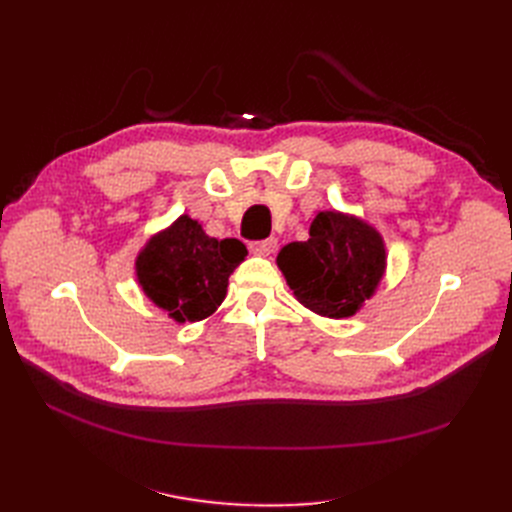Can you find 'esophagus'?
I'll list each match as a JSON object with an SVG mask.
<instances>
[{
  "mask_svg": "<svg viewBox=\"0 0 512 512\" xmlns=\"http://www.w3.org/2000/svg\"><path fill=\"white\" fill-rule=\"evenodd\" d=\"M275 247H277V241L273 237H269V239H262V241H252L250 252L256 254V256H269V254L275 252Z\"/></svg>",
  "mask_w": 512,
  "mask_h": 512,
  "instance_id": "obj_1",
  "label": "esophagus"
}]
</instances>
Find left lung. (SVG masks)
Listing matches in <instances>:
<instances>
[{
  "mask_svg": "<svg viewBox=\"0 0 512 512\" xmlns=\"http://www.w3.org/2000/svg\"><path fill=\"white\" fill-rule=\"evenodd\" d=\"M277 267L301 305L327 318H348L376 292L386 250L374 226L354 215L320 211L309 239L284 245Z\"/></svg>",
  "mask_w": 512,
  "mask_h": 512,
  "instance_id": "8db88e82",
  "label": "left lung"
}]
</instances>
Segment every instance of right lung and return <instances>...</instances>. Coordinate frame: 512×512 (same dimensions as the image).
I'll return each instance as SVG.
<instances>
[{"label": "right lung", "mask_w": 512, "mask_h": 512, "mask_svg": "<svg viewBox=\"0 0 512 512\" xmlns=\"http://www.w3.org/2000/svg\"><path fill=\"white\" fill-rule=\"evenodd\" d=\"M245 256L239 239L218 241L190 215H181L147 241L136 258V277L168 318L198 322L222 305L228 277Z\"/></svg>", "instance_id": "add662e5"}]
</instances>
